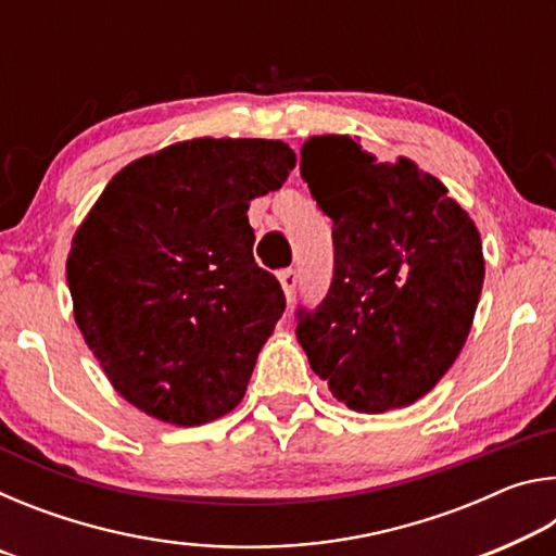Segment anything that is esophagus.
<instances>
[{"instance_id": "34e87169", "label": "esophagus", "mask_w": 556, "mask_h": 556, "mask_svg": "<svg viewBox=\"0 0 556 556\" xmlns=\"http://www.w3.org/2000/svg\"><path fill=\"white\" fill-rule=\"evenodd\" d=\"M296 271L294 269H281L279 271V285L285 289V296L291 301L294 299V291H296Z\"/></svg>"}]
</instances>
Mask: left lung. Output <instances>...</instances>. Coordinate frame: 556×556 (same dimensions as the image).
Masks as SVG:
<instances>
[{
  "label": "left lung",
  "instance_id": "left-lung-1",
  "mask_svg": "<svg viewBox=\"0 0 556 556\" xmlns=\"http://www.w3.org/2000/svg\"><path fill=\"white\" fill-rule=\"evenodd\" d=\"M301 178L333 220V281L296 312L308 365L338 402L380 414L434 388L464 348L485 260L476 223L407 156L348 135L306 139Z\"/></svg>",
  "mask_w": 556,
  "mask_h": 556
}]
</instances>
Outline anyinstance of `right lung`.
Segmentation results:
<instances>
[{"mask_svg": "<svg viewBox=\"0 0 556 556\" xmlns=\"http://www.w3.org/2000/svg\"><path fill=\"white\" fill-rule=\"evenodd\" d=\"M296 164L279 139H188L112 176L73 235V316L122 397L199 427L240 404L285 314L252 257L250 201Z\"/></svg>", "mask_w": 556, "mask_h": 556, "instance_id": "right-lung-1", "label": "right lung"}]
</instances>
